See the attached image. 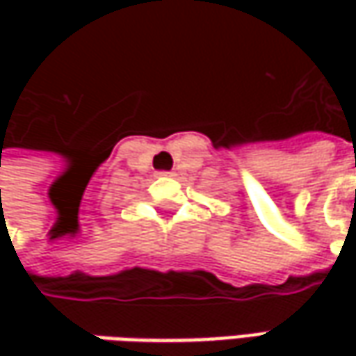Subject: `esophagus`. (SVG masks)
I'll return each mask as SVG.
<instances>
[{
  "instance_id": "esophagus-1",
  "label": "esophagus",
  "mask_w": 356,
  "mask_h": 356,
  "mask_svg": "<svg viewBox=\"0 0 356 356\" xmlns=\"http://www.w3.org/2000/svg\"><path fill=\"white\" fill-rule=\"evenodd\" d=\"M160 176H164V178H172L174 176V172H158Z\"/></svg>"
}]
</instances>
